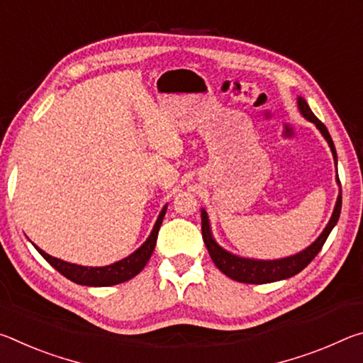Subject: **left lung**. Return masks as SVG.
<instances>
[{
  "instance_id": "1",
  "label": "left lung",
  "mask_w": 363,
  "mask_h": 363,
  "mask_svg": "<svg viewBox=\"0 0 363 363\" xmlns=\"http://www.w3.org/2000/svg\"><path fill=\"white\" fill-rule=\"evenodd\" d=\"M298 106H299L301 113H303L307 120L314 123V125L323 134V138L328 140L330 149L333 152V157L336 160V149H335L333 140H331L327 126H325L314 113H312L311 107L307 106V102L304 99H301V97L298 101ZM337 182H340V177H337ZM340 213H341V192L337 195V201H336L335 211L331 214L330 223L327 227H325V230L320 233V237H318L309 248L301 251V253L285 257V259H279V261L245 259V257H238L235 255L227 253V251L220 248L211 237L210 223H208V214L205 213V210L201 211V235H203V242L206 245L208 253H210L213 262L216 264V267L220 270V272L225 274L227 277L232 280L242 281V284H256V285L270 284V281L293 277V275L299 274L307 264L314 259V257L318 255V251L322 250L323 243L327 242L331 229H333L335 224L337 223V219H340Z\"/></svg>"
}]
</instances>
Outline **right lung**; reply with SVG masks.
Returning <instances> with one entry per match:
<instances>
[{
    "label": "right lung",
    "mask_w": 363,
    "mask_h": 363,
    "mask_svg": "<svg viewBox=\"0 0 363 363\" xmlns=\"http://www.w3.org/2000/svg\"><path fill=\"white\" fill-rule=\"evenodd\" d=\"M167 213V206L163 208L162 213L157 219V224L153 227V230L150 233V237L147 238V242L140 247L139 250L134 251L133 255H130L125 259H121L118 262L110 264V266L106 267H84V266H78V264H70L65 261H60L57 257L49 256L45 251L40 250L35 245V248L40 251V255L45 257V259L51 264V266L67 277L72 281H75L78 285H88V286H110V285H116V284H123V281H128L140 272L147 264V261L150 259V256L155 250V243H157V237H158V230L160 225L163 223V216Z\"/></svg>",
    "instance_id": "right-lung-1"
}]
</instances>
